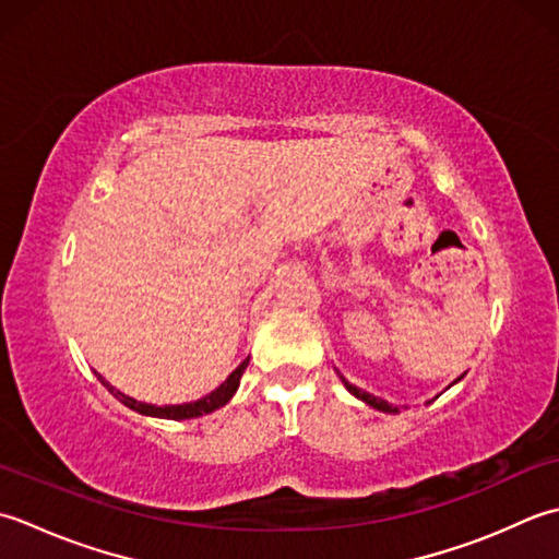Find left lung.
Here are the masks:
<instances>
[{
  "label": "left lung",
  "mask_w": 559,
  "mask_h": 559,
  "mask_svg": "<svg viewBox=\"0 0 559 559\" xmlns=\"http://www.w3.org/2000/svg\"><path fill=\"white\" fill-rule=\"evenodd\" d=\"M343 383L347 385V391H349L352 395H357L359 401H364L367 405H371V407H376V409H381V413H397V407H393L391 403L381 401V397H376V395H371V393H367V391L357 389V385H352V383H349V381H345V379H343Z\"/></svg>",
  "instance_id": "left-lung-1"
}]
</instances>
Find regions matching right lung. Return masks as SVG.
<instances>
[{"mask_svg": "<svg viewBox=\"0 0 559 559\" xmlns=\"http://www.w3.org/2000/svg\"><path fill=\"white\" fill-rule=\"evenodd\" d=\"M246 367H248V359H243L241 364H238L236 371H231L229 379H226V381L219 385V389L212 391L210 395L200 397V401H195V403H186V405H164V407L134 401V397H130V395H124V393L112 389V385L104 379V376H98V373H96V376H98V381L104 383L106 389H108L112 395H116L122 405H128L130 409H136V413L152 415V417H164V419H192V417L210 415V413H214V409H219V407H224L226 403H229L231 397H234V393H236V389H238V383H241V376H243Z\"/></svg>", "mask_w": 559, "mask_h": 559, "instance_id": "right-lung-1", "label": "right lung"}]
</instances>
